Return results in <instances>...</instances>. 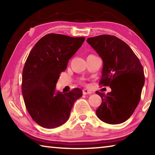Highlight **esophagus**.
I'll list each match as a JSON object with an SVG mask.
<instances>
[{"label": "esophagus", "mask_w": 155, "mask_h": 155, "mask_svg": "<svg viewBox=\"0 0 155 155\" xmlns=\"http://www.w3.org/2000/svg\"><path fill=\"white\" fill-rule=\"evenodd\" d=\"M83 94H84V95H87V94H92V91L87 90V89H85V90H83Z\"/></svg>", "instance_id": "obj_1"}]
</instances>
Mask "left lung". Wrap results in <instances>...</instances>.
<instances>
[{
  "label": "left lung",
  "mask_w": 155,
  "mask_h": 155,
  "mask_svg": "<svg viewBox=\"0 0 155 155\" xmlns=\"http://www.w3.org/2000/svg\"><path fill=\"white\" fill-rule=\"evenodd\" d=\"M87 42L103 59L100 85L111 89L107 95L96 91L102 98L96 111L97 116L107 124L124 122L132 115L140 101L145 82L143 66L132 49L115 36L89 38ZM124 75L126 77L122 78Z\"/></svg>",
  "instance_id": "obj_1"
}]
</instances>
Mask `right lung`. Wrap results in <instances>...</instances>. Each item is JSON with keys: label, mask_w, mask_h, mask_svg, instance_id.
Listing matches in <instances>:
<instances>
[{"label": "right lung", "mask_w": 155, "mask_h": 155, "mask_svg": "<svg viewBox=\"0 0 155 155\" xmlns=\"http://www.w3.org/2000/svg\"><path fill=\"white\" fill-rule=\"evenodd\" d=\"M85 39L49 33L28 54L22 71V92L28 114L41 127L53 128L66 122L74 102L82 96L79 88L62 93L55 87L61 72Z\"/></svg>", "instance_id": "1"}]
</instances>
